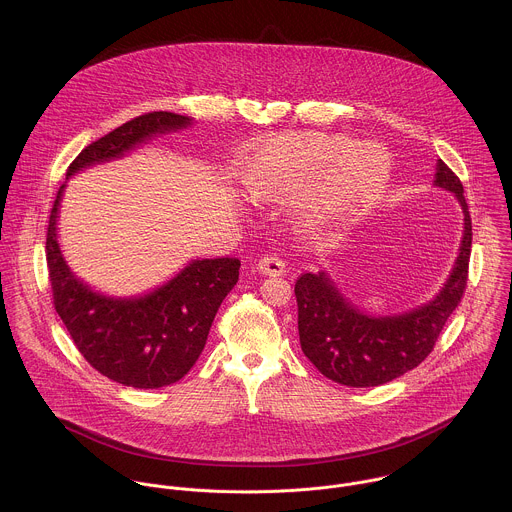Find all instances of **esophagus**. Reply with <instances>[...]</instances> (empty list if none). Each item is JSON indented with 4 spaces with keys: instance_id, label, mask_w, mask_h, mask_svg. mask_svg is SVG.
I'll list each match as a JSON object with an SVG mask.
<instances>
[{
    "instance_id": "esophagus-1",
    "label": "esophagus",
    "mask_w": 512,
    "mask_h": 512,
    "mask_svg": "<svg viewBox=\"0 0 512 512\" xmlns=\"http://www.w3.org/2000/svg\"><path fill=\"white\" fill-rule=\"evenodd\" d=\"M258 272L264 274V276H282L286 272V264L282 258H278L276 254H270V256H264L258 264H256Z\"/></svg>"
}]
</instances>
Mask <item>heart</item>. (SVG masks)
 <instances>
[{"label": "heart", "mask_w": 512, "mask_h": 512, "mask_svg": "<svg viewBox=\"0 0 512 512\" xmlns=\"http://www.w3.org/2000/svg\"><path fill=\"white\" fill-rule=\"evenodd\" d=\"M390 179L388 153L339 134L290 132L248 149L238 183L252 203L297 197L295 213L307 230L327 232L365 217Z\"/></svg>", "instance_id": "obj_1"}]
</instances>
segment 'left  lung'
Listing matches in <instances>:
<instances>
[{
  "mask_svg": "<svg viewBox=\"0 0 512 512\" xmlns=\"http://www.w3.org/2000/svg\"><path fill=\"white\" fill-rule=\"evenodd\" d=\"M434 185L453 193L463 211L459 254L434 299L402 313L372 315L341 292L325 270L303 274L295 282L301 351L323 376L353 388L380 386L416 368L432 353L467 286L473 236L463 185L441 159Z\"/></svg>",
  "mask_w": 512,
  "mask_h": 512,
  "instance_id": "1",
  "label": "left lung"
}]
</instances>
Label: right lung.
I'll return each mask as SVG.
<instances>
[{
	"mask_svg": "<svg viewBox=\"0 0 512 512\" xmlns=\"http://www.w3.org/2000/svg\"><path fill=\"white\" fill-rule=\"evenodd\" d=\"M193 118L173 112L138 116L84 147L67 171L122 159L155 136L179 132ZM61 185L47 228V266L55 309L80 355L100 374L132 388H161L181 380L205 349L222 299L236 286L240 260H191L151 292L116 297L92 290L67 264L59 246Z\"/></svg>",
	"mask_w": 512,
	"mask_h": 512,
	"instance_id": "right-lung-1",
	"label": "right lung"
}]
</instances>
